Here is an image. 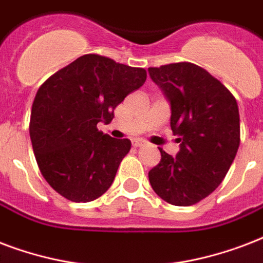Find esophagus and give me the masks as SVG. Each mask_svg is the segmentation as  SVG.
Masks as SVG:
<instances>
[{"instance_id":"esophagus-1","label":"esophagus","mask_w":263,"mask_h":263,"mask_svg":"<svg viewBox=\"0 0 263 263\" xmlns=\"http://www.w3.org/2000/svg\"><path fill=\"white\" fill-rule=\"evenodd\" d=\"M132 144H133L134 148H140V146L145 145V141H142V140H138V138H136V140H133V141H132Z\"/></svg>"}]
</instances>
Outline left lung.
Wrapping results in <instances>:
<instances>
[{
	"label": "left lung",
	"mask_w": 263,
	"mask_h": 263,
	"mask_svg": "<svg viewBox=\"0 0 263 263\" xmlns=\"http://www.w3.org/2000/svg\"><path fill=\"white\" fill-rule=\"evenodd\" d=\"M172 105L176 158L160 148L151 186L164 201L192 205L217 189L240 145V117L235 96L204 68L189 62L148 68Z\"/></svg>",
	"instance_id": "left-lung-1"
}]
</instances>
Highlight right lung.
I'll return each mask as SVG.
<instances>
[{"mask_svg":"<svg viewBox=\"0 0 263 263\" xmlns=\"http://www.w3.org/2000/svg\"><path fill=\"white\" fill-rule=\"evenodd\" d=\"M145 79L144 68L89 53L41 85L30 138L41 174L59 195L86 203L107 192L132 142L111 138L97 123L112 121L114 109Z\"/></svg>","mask_w":263,"mask_h":263,"instance_id":"obj_1","label":"right lung"}]
</instances>
